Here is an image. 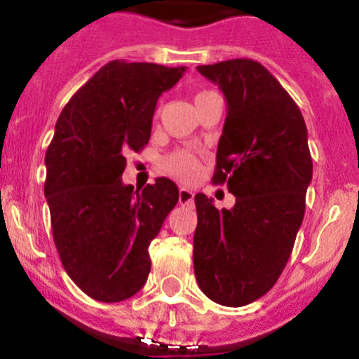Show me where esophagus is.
Here are the masks:
<instances>
[{
    "mask_svg": "<svg viewBox=\"0 0 359 359\" xmlns=\"http://www.w3.org/2000/svg\"><path fill=\"white\" fill-rule=\"evenodd\" d=\"M195 200V193L186 187H180L179 189V203L180 205H187V203H193Z\"/></svg>",
    "mask_w": 359,
    "mask_h": 359,
    "instance_id": "1",
    "label": "esophagus"
}]
</instances>
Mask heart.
Instances as JSON below:
<instances>
[{"instance_id": "heart-1", "label": "heart", "mask_w": 359, "mask_h": 359, "mask_svg": "<svg viewBox=\"0 0 359 359\" xmlns=\"http://www.w3.org/2000/svg\"><path fill=\"white\" fill-rule=\"evenodd\" d=\"M214 92H198L195 95V100L203 99V97L210 95ZM163 170L166 173H170L172 177L179 179L180 182H191L195 180L196 175H198V161L191 152H186V150H177V152H172L170 156H166L163 159Z\"/></svg>"}]
</instances>
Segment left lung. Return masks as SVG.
Here are the masks:
<instances>
[{"mask_svg": "<svg viewBox=\"0 0 359 359\" xmlns=\"http://www.w3.org/2000/svg\"><path fill=\"white\" fill-rule=\"evenodd\" d=\"M226 97L212 182L226 184L233 209L195 196L193 264L200 289L223 306H244L276 283L292 253L311 180L308 130L297 104L250 58L198 65Z\"/></svg>", "mask_w": 359, "mask_h": 359, "instance_id": "8db88e82", "label": "left lung"}]
</instances>
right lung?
<instances>
[{
    "label": "right lung",
    "mask_w": 359,
    "mask_h": 359,
    "mask_svg": "<svg viewBox=\"0 0 359 359\" xmlns=\"http://www.w3.org/2000/svg\"><path fill=\"white\" fill-rule=\"evenodd\" d=\"M184 72L113 60L74 93L56 122L43 184L53 239L67 274L92 299L118 303L149 278V246L179 189L161 177L134 191L122 173L127 154L149 143L157 99Z\"/></svg>",
    "instance_id": "add662e5"
}]
</instances>
